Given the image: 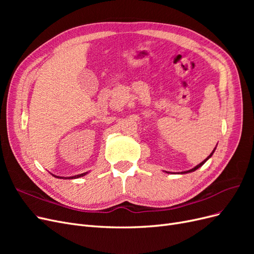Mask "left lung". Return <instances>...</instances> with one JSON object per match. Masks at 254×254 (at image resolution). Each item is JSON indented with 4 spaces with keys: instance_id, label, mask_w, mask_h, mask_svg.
I'll use <instances>...</instances> for the list:
<instances>
[{
    "instance_id": "8db88e82",
    "label": "left lung",
    "mask_w": 254,
    "mask_h": 254,
    "mask_svg": "<svg viewBox=\"0 0 254 254\" xmlns=\"http://www.w3.org/2000/svg\"><path fill=\"white\" fill-rule=\"evenodd\" d=\"M214 151H215V149H214V150L212 151V153H211V155H210L209 157H207V158H206V159H205L204 161H202V162H201L200 164H198L197 166H195L194 168H191V170H190V171H187V172H182L181 174H187V173H191V172H194V171H196V170H197V168H199V167H200V166H202V165H203V164H204V163L206 162V161H207V159H210V158L212 157V155H213V153H214ZM166 173H167V172H166Z\"/></svg>"
}]
</instances>
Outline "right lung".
Instances as JSON below:
<instances>
[{
    "mask_svg": "<svg viewBox=\"0 0 254 254\" xmlns=\"http://www.w3.org/2000/svg\"><path fill=\"white\" fill-rule=\"evenodd\" d=\"M84 175H87V173H83V174H80V175H76V176H73V177H68V178H65V179H76V178H79V177H82ZM55 177H57V178H60V179L61 178L64 179V177H59V176H55Z\"/></svg>",
    "mask_w": 254,
    "mask_h": 254,
    "instance_id": "right-lung-1",
    "label": "right lung"
}]
</instances>
